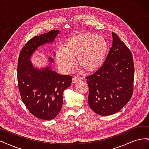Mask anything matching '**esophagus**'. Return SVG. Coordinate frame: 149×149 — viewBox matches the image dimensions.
<instances>
[{"mask_svg":"<svg viewBox=\"0 0 149 149\" xmlns=\"http://www.w3.org/2000/svg\"><path fill=\"white\" fill-rule=\"evenodd\" d=\"M83 79L82 78H78V77H76V76H74V77L72 79V83H77L79 81H81Z\"/></svg>","mask_w":149,"mask_h":149,"instance_id":"esophagus-1","label":"esophagus"}]
</instances>
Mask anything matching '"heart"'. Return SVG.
I'll return each instance as SVG.
<instances>
[{
    "mask_svg": "<svg viewBox=\"0 0 149 149\" xmlns=\"http://www.w3.org/2000/svg\"><path fill=\"white\" fill-rule=\"evenodd\" d=\"M107 51V42L101 36L83 33L68 39L64 43V48L56 50V60L66 72L73 69L75 58H77L78 65L86 71L93 72L102 65Z\"/></svg>",
    "mask_w": 149,
    "mask_h": 149,
    "instance_id": "heart-1",
    "label": "heart"
}]
</instances>
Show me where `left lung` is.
I'll return each instance as SVG.
<instances>
[{
    "label": "left lung",
    "instance_id": "8db88e82",
    "mask_svg": "<svg viewBox=\"0 0 149 149\" xmlns=\"http://www.w3.org/2000/svg\"><path fill=\"white\" fill-rule=\"evenodd\" d=\"M112 45L102 66L86 77L88 102L100 116H110L127 104L133 93L134 65L131 53L118 35L112 32Z\"/></svg>",
    "mask_w": 149,
    "mask_h": 149
}]
</instances>
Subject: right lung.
<instances>
[{
	"label": "right lung",
	"mask_w": 149,
	"mask_h": 149,
	"mask_svg": "<svg viewBox=\"0 0 149 149\" xmlns=\"http://www.w3.org/2000/svg\"><path fill=\"white\" fill-rule=\"evenodd\" d=\"M59 33V30H53L35 36L22 49L18 60V86L22 101L31 114L44 120L53 119L59 114L63 93L71 86L73 77L53 70L55 61L51 57L42 68L35 67L30 59L40 47L55 42Z\"/></svg>",
	"instance_id": "right-lung-1"
}]
</instances>
